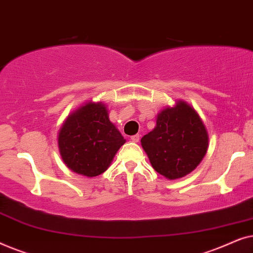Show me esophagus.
Returning a JSON list of instances; mask_svg holds the SVG:
<instances>
[{
  "instance_id": "1",
  "label": "esophagus",
  "mask_w": 253,
  "mask_h": 253,
  "mask_svg": "<svg viewBox=\"0 0 253 253\" xmlns=\"http://www.w3.org/2000/svg\"><path fill=\"white\" fill-rule=\"evenodd\" d=\"M140 139V136L139 134H133V136H131V140L134 141V143H138Z\"/></svg>"
}]
</instances>
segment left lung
<instances>
[{
	"label": "left lung",
	"instance_id": "1",
	"mask_svg": "<svg viewBox=\"0 0 253 253\" xmlns=\"http://www.w3.org/2000/svg\"><path fill=\"white\" fill-rule=\"evenodd\" d=\"M140 143L155 171L177 179L202 162L209 148V132L196 109L178 100L158 114L157 126Z\"/></svg>",
	"mask_w": 253,
	"mask_h": 253
}]
</instances>
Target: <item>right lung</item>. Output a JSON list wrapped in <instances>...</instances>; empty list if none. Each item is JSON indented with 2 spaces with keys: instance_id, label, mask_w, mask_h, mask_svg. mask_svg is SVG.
Here are the masks:
<instances>
[{
  "instance_id": "obj_1",
  "label": "right lung",
  "mask_w": 253,
  "mask_h": 253,
  "mask_svg": "<svg viewBox=\"0 0 253 253\" xmlns=\"http://www.w3.org/2000/svg\"><path fill=\"white\" fill-rule=\"evenodd\" d=\"M126 141L110 122L105 103L93 101L69 114L57 136L62 160L69 169L86 177L105 172Z\"/></svg>"
}]
</instances>
